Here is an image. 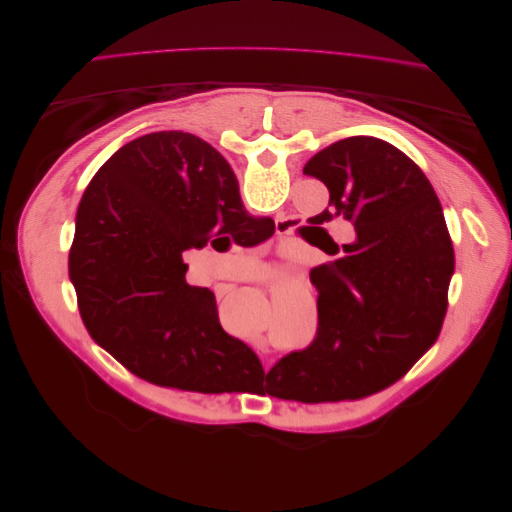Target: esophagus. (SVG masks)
Returning a JSON list of instances; mask_svg holds the SVG:
<instances>
[{
	"label": "esophagus",
	"instance_id": "esophagus-1",
	"mask_svg": "<svg viewBox=\"0 0 512 512\" xmlns=\"http://www.w3.org/2000/svg\"><path fill=\"white\" fill-rule=\"evenodd\" d=\"M277 229H279V231H277L279 235H287L291 227H289V223H287V221H277Z\"/></svg>",
	"mask_w": 512,
	"mask_h": 512
}]
</instances>
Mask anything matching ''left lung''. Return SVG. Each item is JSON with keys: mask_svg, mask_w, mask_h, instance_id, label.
<instances>
[{"mask_svg": "<svg viewBox=\"0 0 512 512\" xmlns=\"http://www.w3.org/2000/svg\"><path fill=\"white\" fill-rule=\"evenodd\" d=\"M304 175L329 189L316 225L344 218L356 239L344 256L310 271L319 291L316 335L271 373L279 398L354 400L396 383L433 346L448 308L454 250L429 179L392 143L342 139L312 156Z\"/></svg>", "mask_w": 512, "mask_h": 512, "instance_id": "left-lung-1", "label": "left lung"}]
</instances>
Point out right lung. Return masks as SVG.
I'll return each mask as SVG.
<instances>
[{"instance_id":"right-lung-1","label":"right lung","mask_w":512,"mask_h":512,"mask_svg":"<svg viewBox=\"0 0 512 512\" xmlns=\"http://www.w3.org/2000/svg\"><path fill=\"white\" fill-rule=\"evenodd\" d=\"M258 221L204 139L160 131L123 145L87 185L68 254L89 335L156 385L221 394L239 373L264 375L218 323L212 291L185 281L183 262L214 235L241 241Z\"/></svg>"}]
</instances>
